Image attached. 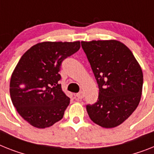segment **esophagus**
Returning <instances> with one entry per match:
<instances>
[{"instance_id":"1","label":"esophagus","mask_w":154,"mask_h":154,"mask_svg":"<svg viewBox=\"0 0 154 154\" xmlns=\"http://www.w3.org/2000/svg\"><path fill=\"white\" fill-rule=\"evenodd\" d=\"M75 97H77V98H78V99L83 98V97H84L83 92H82V91H80V92H79L78 94H75Z\"/></svg>"}]
</instances>
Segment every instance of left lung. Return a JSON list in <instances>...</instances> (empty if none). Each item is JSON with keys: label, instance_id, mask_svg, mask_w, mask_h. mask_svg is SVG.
<instances>
[{"label": "left lung", "instance_id": "obj_1", "mask_svg": "<svg viewBox=\"0 0 154 154\" xmlns=\"http://www.w3.org/2000/svg\"><path fill=\"white\" fill-rule=\"evenodd\" d=\"M99 88L97 102L86 105L94 123L120 125L138 107L143 91L142 68L132 52L116 40L81 42Z\"/></svg>", "mask_w": 154, "mask_h": 154}]
</instances>
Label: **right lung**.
<instances>
[{
  "label": "right lung",
  "mask_w": 154,
  "mask_h": 154,
  "mask_svg": "<svg viewBox=\"0 0 154 154\" xmlns=\"http://www.w3.org/2000/svg\"><path fill=\"white\" fill-rule=\"evenodd\" d=\"M80 48V42H44L33 45L18 62L10 80L12 104L24 120L45 128L61 120L70 98L58 84L63 60Z\"/></svg>",
  "instance_id": "1"
}]
</instances>
